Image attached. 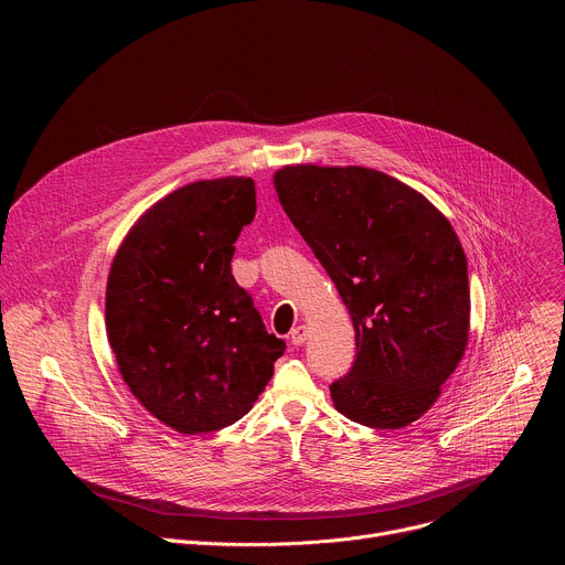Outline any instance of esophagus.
Segmentation results:
<instances>
[{"label":"esophagus","mask_w":565,"mask_h":565,"mask_svg":"<svg viewBox=\"0 0 565 565\" xmlns=\"http://www.w3.org/2000/svg\"><path fill=\"white\" fill-rule=\"evenodd\" d=\"M306 340H308V327H306V324L295 327V329L290 331V342H292L295 347H301Z\"/></svg>","instance_id":"34e87169"}]
</instances>
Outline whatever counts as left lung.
Returning a JSON list of instances; mask_svg holds the SVG:
<instances>
[{
	"label": "left lung",
	"instance_id": "8db88e82",
	"mask_svg": "<svg viewBox=\"0 0 565 565\" xmlns=\"http://www.w3.org/2000/svg\"><path fill=\"white\" fill-rule=\"evenodd\" d=\"M273 181L353 319L358 353L331 384L335 409L371 429L412 425L469 340L467 259L451 223L371 168L286 166Z\"/></svg>",
	"mask_w": 565,
	"mask_h": 565
}]
</instances>
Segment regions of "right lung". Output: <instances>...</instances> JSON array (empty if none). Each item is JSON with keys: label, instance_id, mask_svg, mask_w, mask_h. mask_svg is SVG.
Segmentation results:
<instances>
[{"label": "right lung", "instance_id": "1", "mask_svg": "<svg viewBox=\"0 0 565 565\" xmlns=\"http://www.w3.org/2000/svg\"><path fill=\"white\" fill-rule=\"evenodd\" d=\"M255 212L253 179L183 185L131 225L111 262L105 324L118 371L179 434L244 418L286 351L232 277L234 241Z\"/></svg>", "mask_w": 565, "mask_h": 565}]
</instances>
